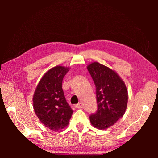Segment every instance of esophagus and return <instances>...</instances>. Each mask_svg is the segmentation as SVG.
Listing matches in <instances>:
<instances>
[{
    "label": "esophagus",
    "mask_w": 158,
    "mask_h": 158,
    "mask_svg": "<svg viewBox=\"0 0 158 158\" xmlns=\"http://www.w3.org/2000/svg\"><path fill=\"white\" fill-rule=\"evenodd\" d=\"M74 106H75V107L77 109H81L83 107V104L80 102V103H78V104H77V105H74Z\"/></svg>",
    "instance_id": "esophagus-1"
}]
</instances>
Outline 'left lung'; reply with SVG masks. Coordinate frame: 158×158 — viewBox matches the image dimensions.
I'll return each instance as SVG.
<instances>
[{
	"label": "left lung",
	"instance_id": "1",
	"mask_svg": "<svg viewBox=\"0 0 158 158\" xmlns=\"http://www.w3.org/2000/svg\"><path fill=\"white\" fill-rule=\"evenodd\" d=\"M87 68L95 85L98 104L90 121L94 127L105 130L123 116L128 100L126 86L114 71L100 63H93Z\"/></svg>",
	"mask_w": 158,
	"mask_h": 158
}]
</instances>
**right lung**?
<instances>
[{"mask_svg":"<svg viewBox=\"0 0 158 158\" xmlns=\"http://www.w3.org/2000/svg\"><path fill=\"white\" fill-rule=\"evenodd\" d=\"M68 68L56 66L49 69L40 81L33 95V108L45 127L60 130L69 123L73 110L67 102L62 89Z\"/></svg>","mask_w":158,"mask_h":158,"instance_id":"obj_1","label":"right lung"}]
</instances>
